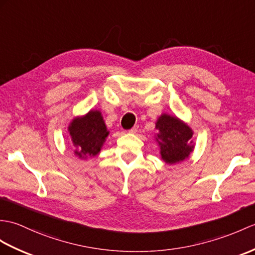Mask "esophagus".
<instances>
[{
  "mask_svg": "<svg viewBox=\"0 0 255 255\" xmlns=\"http://www.w3.org/2000/svg\"><path fill=\"white\" fill-rule=\"evenodd\" d=\"M137 131H138V126H133L131 129L128 130L129 133H135Z\"/></svg>",
  "mask_w": 255,
  "mask_h": 255,
  "instance_id": "esophagus-1",
  "label": "esophagus"
}]
</instances>
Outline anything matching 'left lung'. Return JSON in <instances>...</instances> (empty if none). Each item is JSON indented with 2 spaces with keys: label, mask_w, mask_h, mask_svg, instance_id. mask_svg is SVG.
Masks as SVG:
<instances>
[{
  "label": "left lung",
  "mask_w": 255,
  "mask_h": 255,
  "mask_svg": "<svg viewBox=\"0 0 255 255\" xmlns=\"http://www.w3.org/2000/svg\"><path fill=\"white\" fill-rule=\"evenodd\" d=\"M154 135L162 161L173 165L189 158L194 150L193 130L177 116L163 113L155 123Z\"/></svg>",
  "instance_id": "left-lung-1"
}]
</instances>
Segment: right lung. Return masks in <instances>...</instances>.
<instances>
[{
	"label": "right lung",
	"mask_w": 255,
	"mask_h": 255,
	"mask_svg": "<svg viewBox=\"0 0 255 255\" xmlns=\"http://www.w3.org/2000/svg\"><path fill=\"white\" fill-rule=\"evenodd\" d=\"M68 132L75 147L74 154L79 159L97 156L110 134L99 110L74 117L68 125Z\"/></svg>",
	"instance_id": "add662e5"
}]
</instances>
